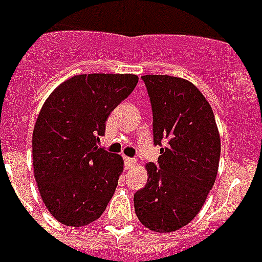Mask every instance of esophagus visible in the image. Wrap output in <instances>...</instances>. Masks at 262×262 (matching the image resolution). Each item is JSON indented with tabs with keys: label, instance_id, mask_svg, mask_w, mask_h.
I'll use <instances>...</instances> for the list:
<instances>
[{
	"label": "esophagus",
	"instance_id": "esophagus-1",
	"mask_svg": "<svg viewBox=\"0 0 262 262\" xmlns=\"http://www.w3.org/2000/svg\"><path fill=\"white\" fill-rule=\"evenodd\" d=\"M124 160H125V165L128 169H130V168H133L134 165H136V159L133 158H124Z\"/></svg>",
	"mask_w": 262,
	"mask_h": 262
}]
</instances>
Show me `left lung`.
Listing matches in <instances>:
<instances>
[{
    "label": "left lung",
    "mask_w": 262,
    "mask_h": 262,
    "mask_svg": "<svg viewBox=\"0 0 262 262\" xmlns=\"http://www.w3.org/2000/svg\"><path fill=\"white\" fill-rule=\"evenodd\" d=\"M152 107L158 167L146 164L147 182L134 194V209L147 229L170 233L202 209L216 181L221 141L211 104L190 81L168 75L142 76Z\"/></svg>",
    "instance_id": "left-lung-1"
}]
</instances>
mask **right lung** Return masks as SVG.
Here are the masks:
<instances>
[{
	"instance_id": "add662e5",
	"label": "right lung",
	"mask_w": 262,
	"mask_h": 262,
	"mask_svg": "<svg viewBox=\"0 0 262 262\" xmlns=\"http://www.w3.org/2000/svg\"><path fill=\"white\" fill-rule=\"evenodd\" d=\"M137 82L130 73L77 75L43 103L32 136L33 173L42 202L60 224H92L111 200L124 161L98 143L111 111Z\"/></svg>"
}]
</instances>
